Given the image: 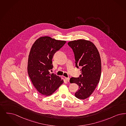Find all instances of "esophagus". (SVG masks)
Wrapping results in <instances>:
<instances>
[{
	"label": "esophagus",
	"instance_id": "esophagus-1",
	"mask_svg": "<svg viewBox=\"0 0 126 126\" xmlns=\"http://www.w3.org/2000/svg\"><path fill=\"white\" fill-rule=\"evenodd\" d=\"M65 80L67 81H68V82L70 81V78H65Z\"/></svg>",
	"mask_w": 126,
	"mask_h": 126
}]
</instances>
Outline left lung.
<instances>
[{
	"label": "left lung",
	"mask_w": 126,
	"mask_h": 126,
	"mask_svg": "<svg viewBox=\"0 0 126 126\" xmlns=\"http://www.w3.org/2000/svg\"><path fill=\"white\" fill-rule=\"evenodd\" d=\"M73 50L77 68L80 67L81 74L79 78L72 77L70 81L75 83L79 89L75 95L85 99L93 93L98 83L101 75V61L98 51L93 43L84 39L69 42Z\"/></svg>",
	"instance_id": "left-lung-1"
}]
</instances>
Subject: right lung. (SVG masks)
Masks as SVG:
<instances>
[{"instance_id":"obj_1","label":"right lung","mask_w":126,"mask_h":126,"mask_svg":"<svg viewBox=\"0 0 126 126\" xmlns=\"http://www.w3.org/2000/svg\"><path fill=\"white\" fill-rule=\"evenodd\" d=\"M48 36L41 37L34 43L29 55L28 73L34 87L42 95H51L63 83V80L54 73L52 59L55 53L65 44Z\"/></svg>"}]
</instances>
